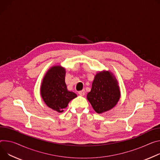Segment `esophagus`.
Instances as JSON below:
<instances>
[{
  "mask_svg": "<svg viewBox=\"0 0 160 160\" xmlns=\"http://www.w3.org/2000/svg\"><path fill=\"white\" fill-rule=\"evenodd\" d=\"M78 94H79L80 96H84L85 94V90L80 91L78 92Z\"/></svg>",
  "mask_w": 160,
  "mask_h": 160,
  "instance_id": "34e87169",
  "label": "esophagus"
}]
</instances>
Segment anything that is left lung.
<instances>
[{
    "label": "left lung",
    "instance_id": "1",
    "mask_svg": "<svg viewBox=\"0 0 160 160\" xmlns=\"http://www.w3.org/2000/svg\"><path fill=\"white\" fill-rule=\"evenodd\" d=\"M120 94L118 82L114 75L110 71H104L96 75L87 98L96 112L101 113L117 105Z\"/></svg>",
    "mask_w": 160,
    "mask_h": 160
}]
</instances>
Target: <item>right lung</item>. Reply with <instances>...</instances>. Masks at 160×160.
<instances>
[{
  "label": "right lung",
  "mask_w": 160,
  "mask_h": 160,
  "mask_svg": "<svg viewBox=\"0 0 160 160\" xmlns=\"http://www.w3.org/2000/svg\"><path fill=\"white\" fill-rule=\"evenodd\" d=\"M65 75V68L54 66L47 72L41 86L42 100L49 108L58 112H62L69 101L77 96L67 89Z\"/></svg>",
  "instance_id": "add662e5"
}]
</instances>
